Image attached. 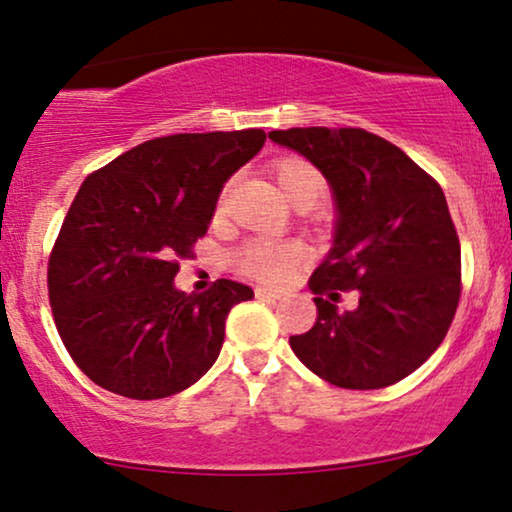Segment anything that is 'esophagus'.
<instances>
[{"label":"esophagus","instance_id":"34e87169","mask_svg":"<svg viewBox=\"0 0 512 512\" xmlns=\"http://www.w3.org/2000/svg\"><path fill=\"white\" fill-rule=\"evenodd\" d=\"M255 295L260 297V300H281L283 297L281 290H271V288H255Z\"/></svg>","mask_w":512,"mask_h":512}]
</instances>
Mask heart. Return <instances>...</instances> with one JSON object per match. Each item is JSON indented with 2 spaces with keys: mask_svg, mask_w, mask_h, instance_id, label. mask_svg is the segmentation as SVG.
I'll return each mask as SVG.
<instances>
[{
  "mask_svg": "<svg viewBox=\"0 0 512 512\" xmlns=\"http://www.w3.org/2000/svg\"><path fill=\"white\" fill-rule=\"evenodd\" d=\"M271 172H274L283 196L297 208H312L328 189L326 177L319 167L304 158H295V155L276 160ZM304 260H307L304 243L276 241V238H252L231 255V264L238 274L255 278L260 283H283L300 269Z\"/></svg>",
  "mask_w": 512,
  "mask_h": 512,
  "instance_id": "obj_1",
  "label": "heart"
}]
</instances>
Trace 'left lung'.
<instances>
[{"instance_id": "1", "label": "left lung", "mask_w": 512, "mask_h": 512, "mask_svg": "<svg viewBox=\"0 0 512 512\" xmlns=\"http://www.w3.org/2000/svg\"><path fill=\"white\" fill-rule=\"evenodd\" d=\"M331 184L335 243L309 278L316 323L290 347L309 371L345 390H380L442 345L461 300V243L442 186L401 148L359 127L269 132ZM338 289L360 307L338 313Z\"/></svg>"}]
</instances>
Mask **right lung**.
<instances>
[{
	"label": "right lung",
	"mask_w": 512,
	"mask_h": 512,
	"mask_svg": "<svg viewBox=\"0 0 512 512\" xmlns=\"http://www.w3.org/2000/svg\"><path fill=\"white\" fill-rule=\"evenodd\" d=\"M264 141V129L172 134L84 179L51 248L47 286L63 345L103 390L172 397L217 361L226 316L252 288L219 278L186 295L174 276L208 234L226 179Z\"/></svg>",
	"instance_id": "1"
}]
</instances>
